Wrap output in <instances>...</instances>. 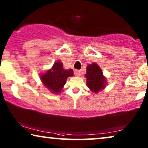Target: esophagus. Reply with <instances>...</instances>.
<instances>
[{
    "instance_id": "1",
    "label": "esophagus",
    "mask_w": 148,
    "mask_h": 148,
    "mask_svg": "<svg viewBox=\"0 0 148 148\" xmlns=\"http://www.w3.org/2000/svg\"><path fill=\"white\" fill-rule=\"evenodd\" d=\"M74 74H75V75L77 76V77L80 76V74H81V71H80V70H78V69H75V70H74Z\"/></svg>"
}]
</instances>
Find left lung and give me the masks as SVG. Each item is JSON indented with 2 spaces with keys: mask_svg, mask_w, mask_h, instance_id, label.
<instances>
[{
  "mask_svg": "<svg viewBox=\"0 0 148 148\" xmlns=\"http://www.w3.org/2000/svg\"><path fill=\"white\" fill-rule=\"evenodd\" d=\"M86 77L88 87L93 92L97 93L105 88L106 79L97 64L92 63L87 66Z\"/></svg>",
  "mask_w": 148,
  "mask_h": 148,
  "instance_id": "left-lung-1",
  "label": "left lung"
}]
</instances>
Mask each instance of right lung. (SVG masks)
Here are the masks:
<instances>
[{
  "mask_svg": "<svg viewBox=\"0 0 148 148\" xmlns=\"http://www.w3.org/2000/svg\"><path fill=\"white\" fill-rule=\"evenodd\" d=\"M73 75L72 69L65 70L60 61L56 62L52 69L41 75V80L44 86L54 93H59L63 88L66 79Z\"/></svg>",
  "mask_w": 148,
  "mask_h": 148,
  "instance_id": "add662e5",
  "label": "right lung"
}]
</instances>
